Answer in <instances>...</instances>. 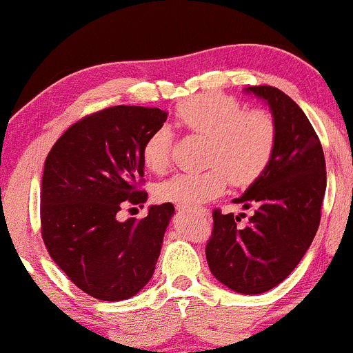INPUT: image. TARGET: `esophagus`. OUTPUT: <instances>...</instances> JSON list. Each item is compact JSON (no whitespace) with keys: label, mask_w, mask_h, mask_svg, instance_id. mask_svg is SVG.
<instances>
[{"label":"esophagus","mask_w":353,"mask_h":353,"mask_svg":"<svg viewBox=\"0 0 353 353\" xmlns=\"http://www.w3.org/2000/svg\"><path fill=\"white\" fill-rule=\"evenodd\" d=\"M179 210H188V209L179 208ZM197 212H199L201 216H209V210H208V209H199V210H197Z\"/></svg>","instance_id":"obj_1"}]
</instances>
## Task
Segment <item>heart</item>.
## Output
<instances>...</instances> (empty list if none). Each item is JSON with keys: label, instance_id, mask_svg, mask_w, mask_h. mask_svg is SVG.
Wrapping results in <instances>:
<instances>
[{"label": "heart", "instance_id": "obj_1", "mask_svg": "<svg viewBox=\"0 0 353 353\" xmlns=\"http://www.w3.org/2000/svg\"><path fill=\"white\" fill-rule=\"evenodd\" d=\"M176 119L190 134L205 137L204 171L177 172L157 185V197L181 208H199L224 192L228 179L245 188L264 174L274 156L275 124L267 112L245 111L236 99L204 92L182 101ZM172 148L171 129L161 125L143 144V163L163 172Z\"/></svg>", "mask_w": 353, "mask_h": 353}]
</instances>
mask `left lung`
Listing matches in <instances>:
<instances>
[{"label": "left lung", "instance_id": "obj_1", "mask_svg": "<svg viewBox=\"0 0 353 353\" xmlns=\"http://www.w3.org/2000/svg\"><path fill=\"white\" fill-rule=\"evenodd\" d=\"M244 91L270 109L277 136L274 156L264 174L232 201L255 209L247 228H237L234 214L214 210L205 257L219 282L255 295L285 281L305 255L320 224L327 174L322 144L297 103L272 86Z\"/></svg>", "mask_w": 353, "mask_h": 353}]
</instances>
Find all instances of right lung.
<instances>
[{"label":"right lung","mask_w":353,"mask_h":353,"mask_svg":"<svg viewBox=\"0 0 353 353\" xmlns=\"http://www.w3.org/2000/svg\"><path fill=\"white\" fill-rule=\"evenodd\" d=\"M157 108L114 106L86 116L56 141L44 161L41 234L72 283L106 302L131 299L151 281L172 204L141 221H117L124 201L144 204L143 144L164 125Z\"/></svg>","instance_id":"1"}]
</instances>
